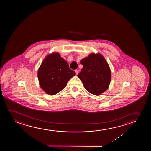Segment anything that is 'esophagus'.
I'll list each match as a JSON object with an SVG mask.
<instances>
[{"mask_svg": "<svg viewBox=\"0 0 151 151\" xmlns=\"http://www.w3.org/2000/svg\"><path fill=\"white\" fill-rule=\"evenodd\" d=\"M75 72H76V75L78 74L79 73V70H75Z\"/></svg>", "mask_w": 151, "mask_h": 151, "instance_id": "obj_1", "label": "esophagus"}]
</instances>
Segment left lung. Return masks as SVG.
Listing matches in <instances>:
<instances>
[{
    "mask_svg": "<svg viewBox=\"0 0 151 151\" xmlns=\"http://www.w3.org/2000/svg\"><path fill=\"white\" fill-rule=\"evenodd\" d=\"M83 65L77 76L82 81L89 92L99 95L107 90L111 78V73L106 60L99 53H91L81 61Z\"/></svg>",
    "mask_w": 151,
    "mask_h": 151,
    "instance_id": "1",
    "label": "left lung"
}]
</instances>
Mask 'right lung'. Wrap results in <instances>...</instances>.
<instances>
[{
    "instance_id": "right-lung-1",
    "label": "right lung",
    "mask_w": 151,
    "mask_h": 151,
    "mask_svg": "<svg viewBox=\"0 0 151 151\" xmlns=\"http://www.w3.org/2000/svg\"><path fill=\"white\" fill-rule=\"evenodd\" d=\"M76 75L68 62L58 52L48 54L44 59L37 71L41 89L46 94L55 95L66 87L67 83Z\"/></svg>"
}]
</instances>
